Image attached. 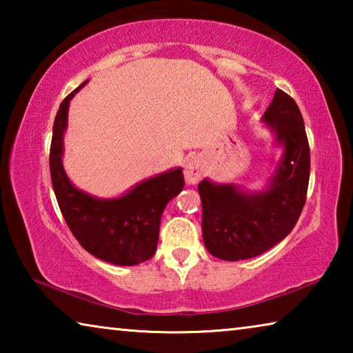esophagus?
<instances>
[{
  "instance_id": "esophagus-1",
  "label": "esophagus",
  "mask_w": 353,
  "mask_h": 353,
  "mask_svg": "<svg viewBox=\"0 0 353 353\" xmlns=\"http://www.w3.org/2000/svg\"><path fill=\"white\" fill-rule=\"evenodd\" d=\"M183 174L187 183L190 185L198 183L202 179V176H204V165H202V160L199 157H191L190 160H187Z\"/></svg>"
}]
</instances>
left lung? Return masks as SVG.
Here are the masks:
<instances>
[{
  "instance_id": "1",
  "label": "left lung",
  "mask_w": 353,
  "mask_h": 353,
  "mask_svg": "<svg viewBox=\"0 0 353 353\" xmlns=\"http://www.w3.org/2000/svg\"><path fill=\"white\" fill-rule=\"evenodd\" d=\"M261 121L283 149L266 188L249 191L210 179L198 185L204 244L221 260H246L270 250L290 234L305 205L310 146L296 101L277 88Z\"/></svg>"
}]
</instances>
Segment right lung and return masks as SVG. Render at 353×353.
<instances>
[{"mask_svg":"<svg viewBox=\"0 0 353 353\" xmlns=\"http://www.w3.org/2000/svg\"><path fill=\"white\" fill-rule=\"evenodd\" d=\"M85 83L71 92L57 110L50 149L52 188L70 230L87 252L112 265L134 266L155 254L165 207L185 185L182 168L149 177L112 199L76 188L62 165L63 134L70 101Z\"/></svg>","mask_w":353,"mask_h":353,"instance_id":"obj_1","label":"right lung"}]
</instances>
